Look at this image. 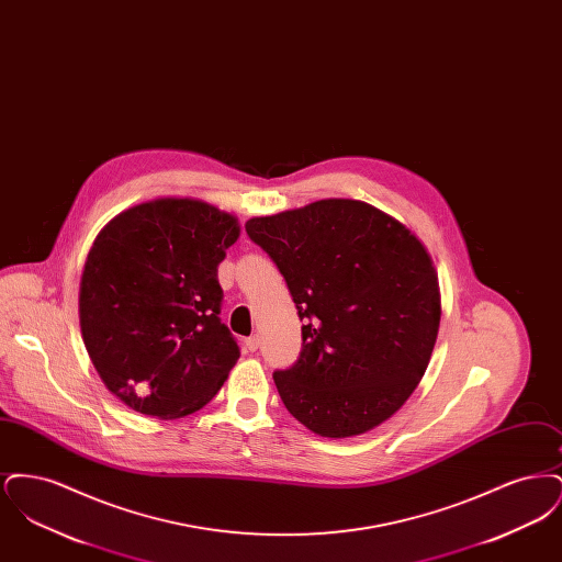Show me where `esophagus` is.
Instances as JSON below:
<instances>
[{
    "mask_svg": "<svg viewBox=\"0 0 562 562\" xmlns=\"http://www.w3.org/2000/svg\"><path fill=\"white\" fill-rule=\"evenodd\" d=\"M244 344H246V349H248V351H257L259 346H261V339H259L257 335H252V337H248Z\"/></svg>",
    "mask_w": 562,
    "mask_h": 562,
    "instance_id": "obj_1",
    "label": "esophagus"
}]
</instances>
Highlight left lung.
<instances>
[{"label": "left lung", "instance_id": "1", "mask_svg": "<svg viewBox=\"0 0 562 562\" xmlns=\"http://www.w3.org/2000/svg\"><path fill=\"white\" fill-rule=\"evenodd\" d=\"M246 234L284 276L303 321L299 360L273 373L289 413L324 438L390 419L438 337L440 286L426 246L398 218L346 198L252 216Z\"/></svg>", "mask_w": 562, "mask_h": 562}]
</instances>
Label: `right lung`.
Here are the masks:
<instances>
[{"label": "right lung", "mask_w": 562, "mask_h": 562, "mask_svg": "<svg viewBox=\"0 0 562 562\" xmlns=\"http://www.w3.org/2000/svg\"><path fill=\"white\" fill-rule=\"evenodd\" d=\"M238 238L234 214L195 198L147 200L97 236L81 273V339L128 408L179 419L225 383L240 349L218 318L216 268Z\"/></svg>", "instance_id": "add662e5"}]
</instances>
